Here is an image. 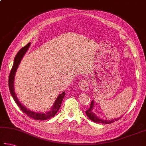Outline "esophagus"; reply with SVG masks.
Returning <instances> with one entry per match:
<instances>
[{
  "instance_id": "esophagus-1",
  "label": "esophagus",
  "mask_w": 146,
  "mask_h": 146,
  "mask_svg": "<svg viewBox=\"0 0 146 146\" xmlns=\"http://www.w3.org/2000/svg\"><path fill=\"white\" fill-rule=\"evenodd\" d=\"M78 85L82 90L86 91L88 88V82L87 80H81L79 82Z\"/></svg>"
}]
</instances>
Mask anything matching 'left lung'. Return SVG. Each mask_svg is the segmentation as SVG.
<instances>
[{"instance_id": "left-lung-1", "label": "left lung", "mask_w": 146, "mask_h": 146, "mask_svg": "<svg viewBox=\"0 0 146 146\" xmlns=\"http://www.w3.org/2000/svg\"><path fill=\"white\" fill-rule=\"evenodd\" d=\"M94 108V100L92 101L90 104V107L89 109H88L86 111H85V113H86L87 116H88V118H89L90 120L93 121L94 122L96 123H104V124H110L111 123L115 122V121H118V119H119L120 118H116L115 119H113V120H104V119H102L101 118H99L98 116H96L95 115V114H94V113L92 111V109Z\"/></svg>"}]
</instances>
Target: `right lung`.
<instances>
[{"mask_svg": "<svg viewBox=\"0 0 146 146\" xmlns=\"http://www.w3.org/2000/svg\"><path fill=\"white\" fill-rule=\"evenodd\" d=\"M30 45V42L25 45V47H22L21 49L19 50L18 54H16V56L14 58V63L13 65L12 69L11 70V72L9 74V90L11 96L13 98L14 101L16 102V103L18 104L19 108L21 109V110L25 114H26L28 117H30L31 118H33L34 119H36V120H45V119H49L56 115V113L58 112L59 110L60 109L61 106V103L64 97L65 96V92H63L61 94H59L58 98L56 100L55 102L53 105V107L50 111L47 112L46 113H38L36 112H33V111H30L28 110L27 108H26L24 106H23L21 102H19V100L18 99V98L16 95L15 92H14V76H15V74L16 72V70L18 69V66L21 62L23 57L24 56L25 54L27 52V50L28 49Z\"/></svg>", "mask_w": 146, "mask_h": 146, "instance_id": "right-lung-1", "label": "right lung"}]
</instances>
